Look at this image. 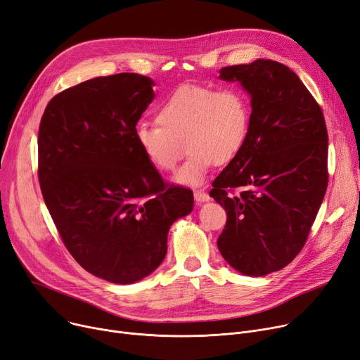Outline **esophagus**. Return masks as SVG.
<instances>
[{"instance_id":"34e87169","label":"esophagus","mask_w":360,"mask_h":360,"mask_svg":"<svg viewBox=\"0 0 360 360\" xmlns=\"http://www.w3.org/2000/svg\"><path fill=\"white\" fill-rule=\"evenodd\" d=\"M194 198H195L197 202H205V201L210 200V195L204 193V191H201V190H197V191H194Z\"/></svg>"}]
</instances>
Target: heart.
<instances>
[{
    "label": "heart",
    "mask_w": 360,
    "mask_h": 360,
    "mask_svg": "<svg viewBox=\"0 0 360 360\" xmlns=\"http://www.w3.org/2000/svg\"><path fill=\"white\" fill-rule=\"evenodd\" d=\"M156 122L136 127L137 147L162 172H172L186 147L190 155L174 179L194 186L205 181L213 165H228L240 153L250 134L251 108L239 90L185 84L158 106Z\"/></svg>",
    "instance_id": "obj_1"
}]
</instances>
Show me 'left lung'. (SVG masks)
<instances>
[{
	"label": "left lung",
	"instance_id": "1",
	"mask_svg": "<svg viewBox=\"0 0 360 360\" xmlns=\"http://www.w3.org/2000/svg\"><path fill=\"white\" fill-rule=\"evenodd\" d=\"M219 79L250 94L251 125L210 191L228 214L217 247L236 271L261 277L286 267L307 242L328 184L327 127L305 84L277 61L223 67Z\"/></svg>",
	"mask_w": 360,
	"mask_h": 360
}]
</instances>
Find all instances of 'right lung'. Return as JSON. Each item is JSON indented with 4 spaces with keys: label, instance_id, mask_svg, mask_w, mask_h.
<instances>
[{
    "label": "right lung",
    "instance_id": "1",
    "mask_svg": "<svg viewBox=\"0 0 360 360\" xmlns=\"http://www.w3.org/2000/svg\"><path fill=\"white\" fill-rule=\"evenodd\" d=\"M155 82L121 72L56 94L39 125V184L70 254L99 278L131 285L165 259L193 191L167 186L134 139Z\"/></svg>",
    "mask_w": 360,
    "mask_h": 360
}]
</instances>
